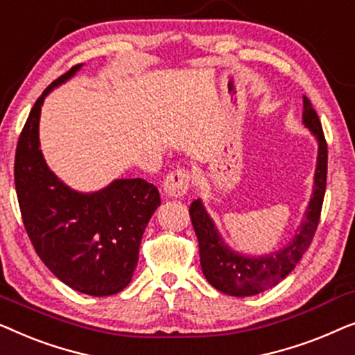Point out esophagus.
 I'll return each mask as SVG.
<instances>
[{"mask_svg":"<svg viewBox=\"0 0 355 355\" xmlns=\"http://www.w3.org/2000/svg\"><path fill=\"white\" fill-rule=\"evenodd\" d=\"M189 182H191V174L186 169H174L164 179L163 191L168 197H182L187 192Z\"/></svg>","mask_w":355,"mask_h":355,"instance_id":"1","label":"esophagus"}]
</instances>
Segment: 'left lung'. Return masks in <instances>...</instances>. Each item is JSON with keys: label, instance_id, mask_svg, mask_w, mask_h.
I'll list each match as a JSON object with an SVG mask.
<instances>
[{"label": "left lung", "instance_id": "obj_1", "mask_svg": "<svg viewBox=\"0 0 355 355\" xmlns=\"http://www.w3.org/2000/svg\"><path fill=\"white\" fill-rule=\"evenodd\" d=\"M302 119L318 142L317 169L313 178V193L310 197L305 220L300 223L294 239L283 249L263 257L241 255L230 249L218 232L215 223L208 215L200 198L193 200L189 208L193 231L198 239L200 265L208 283L213 288L227 295L245 297L255 295L273 288L284 279L295 268L299 260L312 244L315 231L318 227L322 205L327 191V168H328V145L324 140L322 123L317 111L304 95Z\"/></svg>", "mask_w": 355, "mask_h": 355}]
</instances>
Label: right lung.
Returning <instances> with one entry per match:
<instances>
[{
	"instance_id": "right-lung-1",
	"label": "right lung",
	"mask_w": 355,
	"mask_h": 355,
	"mask_svg": "<svg viewBox=\"0 0 355 355\" xmlns=\"http://www.w3.org/2000/svg\"><path fill=\"white\" fill-rule=\"evenodd\" d=\"M80 67L51 82L33 105L19 135L14 182L24 226L43 263L74 291L103 297L130 283L144 231L162 200L140 178L116 179L92 193L72 191L46 166L38 139L43 100Z\"/></svg>"
}]
</instances>
